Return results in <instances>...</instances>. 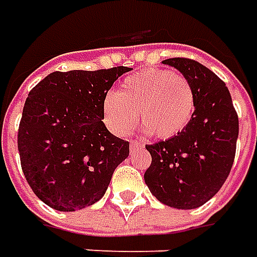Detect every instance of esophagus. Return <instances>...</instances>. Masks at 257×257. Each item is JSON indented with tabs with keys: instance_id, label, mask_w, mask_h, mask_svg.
<instances>
[{
	"instance_id": "34e87169",
	"label": "esophagus",
	"mask_w": 257,
	"mask_h": 257,
	"mask_svg": "<svg viewBox=\"0 0 257 257\" xmlns=\"http://www.w3.org/2000/svg\"><path fill=\"white\" fill-rule=\"evenodd\" d=\"M141 147H143V144L139 143V141H132V144H130V150H132V151H134V150L137 149H141Z\"/></svg>"
}]
</instances>
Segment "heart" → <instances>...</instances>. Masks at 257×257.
Returning <instances> with one entry per match:
<instances>
[{
  "mask_svg": "<svg viewBox=\"0 0 257 257\" xmlns=\"http://www.w3.org/2000/svg\"><path fill=\"white\" fill-rule=\"evenodd\" d=\"M103 120L118 137L133 132L137 113L143 132L160 139L180 134L195 110V92L188 79L170 70L150 69L125 77L117 93L103 100Z\"/></svg>",
  "mask_w": 257,
  "mask_h": 257,
  "instance_id": "heart-1",
  "label": "heart"
}]
</instances>
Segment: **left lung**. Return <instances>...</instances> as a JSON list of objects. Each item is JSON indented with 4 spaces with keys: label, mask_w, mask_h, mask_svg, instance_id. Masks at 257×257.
I'll use <instances>...</instances> for the list:
<instances>
[{
    "label": "left lung",
    "mask_w": 257,
    "mask_h": 257,
    "mask_svg": "<svg viewBox=\"0 0 257 257\" xmlns=\"http://www.w3.org/2000/svg\"><path fill=\"white\" fill-rule=\"evenodd\" d=\"M188 79L195 110L188 125L165 141L146 146L151 165L144 174L150 192L161 204L195 209L221 189L233 164L239 120L226 84L199 62L163 60Z\"/></svg>",
    "instance_id": "8db88e82"
}]
</instances>
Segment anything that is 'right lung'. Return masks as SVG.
Here are the masks:
<instances>
[{"label":"right lung","mask_w":257,"mask_h":257,"mask_svg":"<svg viewBox=\"0 0 257 257\" xmlns=\"http://www.w3.org/2000/svg\"><path fill=\"white\" fill-rule=\"evenodd\" d=\"M130 68L53 72L29 92L18 130L29 187L56 211L73 212L103 198L128 157V141L103 123V100Z\"/></svg>","instance_id":"1"}]
</instances>
